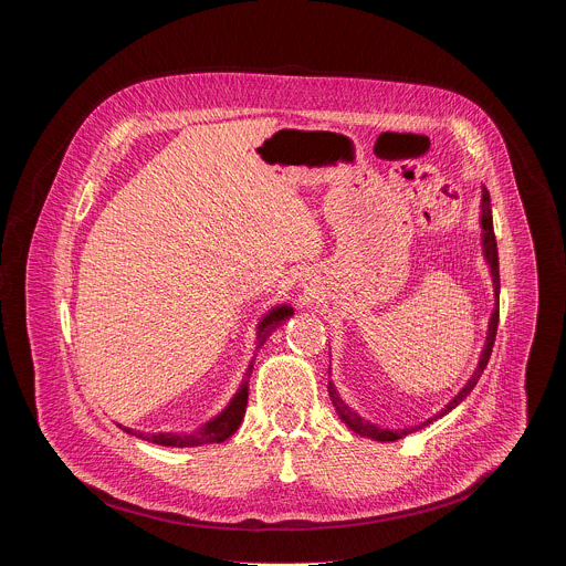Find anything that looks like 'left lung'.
I'll return each mask as SVG.
<instances>
[{"label":"left lung","instance_id":"obj_1","mask_svg":"<svg viewBox=\"0 0 566 566\" xmlns=\"http://www.w3.org/2000/svg\"><path fill=\"white\" fill-rule=\"evenodd\" d=\"M481 228H483V234H481V239H483V258H486V262H489V266H491V275H493V289H495V308H493V315H491V322H489V336H486V345H483V352H481V358H479V365H476V369H474V374H472V378L461 387V391L448 402V406L439 412V415H434L432 419H428V421H423L421 426H415V428H406V430H382V428H378V426H374V423H369V421H365L363 417H358L347 402L338 396V391H336V387H334V382L329 380V385H327V389H329V396H332V402H334V408H336V412H338V417L347 423V428L349 430H354L356 434H360V437H367V439H374V441H396V439H402V437H408L410 432H417V430H421V428H426V426H430L432 421H437V419H441L443 415H448L450 410H454L459 402L472 391V387L476 385V380H479V376L483 374V369H486V365H489V360H491V354H493V345H495V336H497V325H500V258H497V239H495V230H493V212H491V195H489V190L483 188V197H481Z\"/></svg>","mask_w":566,"mask_h":566}]
</instances>
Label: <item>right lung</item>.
<instances>
[{
  "label": "right lung",
  "mask_w": 566,
  "mask_h": 566,
  "mask_svg": "<svg viewBox=\"0 0 566 566\" xmlns=\"http://www.w3.org/2000/svg\"><path fill=\"white\" fill-rule=\"evenodd\" d=\"M293 315V308L289 304L275 306L273 311H269L264 315V319L260 322L258 327V349L266 343V338L271 336V332H275L286 317ZM253 374V363L249 365V371L241 380L237 394L232 396V400L228 402V408L217 415L212 421H208L206 426H201L199 430L190 432V434H172V432H158V434H147V432H136L132 428H123L127 434L156 443V446H168V448H197V446H208V443H221L228 437H232L237 432V428L241 426V419L247 415V402H249V380Z\"/></svg>",
  "instance_id": "right-lung-1"
}]
</instances>
